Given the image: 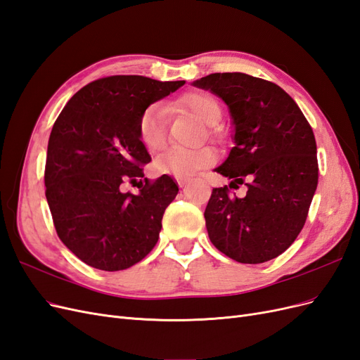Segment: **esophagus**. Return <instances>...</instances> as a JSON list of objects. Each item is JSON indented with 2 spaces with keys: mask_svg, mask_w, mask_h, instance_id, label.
<instances>
[{
  "mask_svg": "<svg viewBox=\"0 0 360 360\" xmlns=\"http://www.w3.org/2000/svg\"><path fill=\"white\" fill-rule=\"evenodd\" d=\"M189 184V180L188 179H179V186L180 188H186Z\"/></svg>",
  "mask_w": 360,
  "mask_h": 360,
  "instance_id": "esophagus-1",
  "label": "esophagus"
}]
</instances>
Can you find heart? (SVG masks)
<instances>
[{
    "mask_svg": "<svg viewBox=\"0 0 360 360\" xmlns=\"http://www.w3.org/2000/svg\"><path fill=\"white\" fill-rule=\"evenodd\" d=\"M176 105L200 118L204 124L209 126L207 129L209 136L217 138V132L213 126L219 123L222 118V106L213 94L207 91H191L183 94ZM138 136L143 146L151 153H158L167 147V111L160 103L150 105L139 115ZM214 159L216 155L210 148H171L155 160V168L160 174L188 177L198 169L210 165Z\"/></svg>",
    "mask_w": 360,
    "mask_h": 360,
    "instance_id": "b5f03b06",
    "label": "heart"
}]
</instances>
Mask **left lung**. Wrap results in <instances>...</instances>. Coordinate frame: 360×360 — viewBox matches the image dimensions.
Instances as JSON below:
<instances>
[{"label":"left lung","instance_id":"left-lung-1","mask_svg":"<svg viewBox=\"0 0 360 360\" xmlns=\"http://www.w3.org/2000/svg\"><path fill=\"white\" fill-rule=\"evenodd\" d=\"M222 97L236 127L234 147L214 171L246 184L243 198L214 188L204 217L216 249L245 264L274 259L296 240L319 183L312 127L279 85L240 72L193 82Z\"/></svg>","mask_w":360,"mask_h":360}]
</instances>
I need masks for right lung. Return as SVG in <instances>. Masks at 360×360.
Wrapping results in <instances>:
<instances>
[{"mask_svg":"<svg viewBox=\"0 0 360 360\" xmlns=\"http://www.w3.org/2000/svg\"><path fill=\"white\" fill-rule=\"evenodd\" d=\"M184 81L139 75L96 79L76 93L53 123L45 165L46 200L60 240L85 264L105 271L132 267L158 243L179 184L144 177L151 160L138 136L146 108ZM124 182L139 194L123 193Z\"/></svg>","mask_w":360,"mask_h":360,"instance_id":"obj_1","label":"right lung"}]
</instances>
